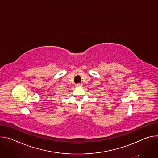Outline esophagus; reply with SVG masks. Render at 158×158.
Listing matches in <instances>:
<instances>
[{
	"instance_id": "1",
	"label": "esophagus",
	"mask_w": 158,
	"mask_h": 158,
	"mask_svg": "<svg viewBox=\"0 0 158 158\" xmlns=\"http://www.w3.org/2000/svg\"><path fill=\"white\" fill-rule=\"evenodd\" d=\"M82 84H77L76 85V86H77V87H79V86H82Z\"/></svg>"
}]
</instances>
